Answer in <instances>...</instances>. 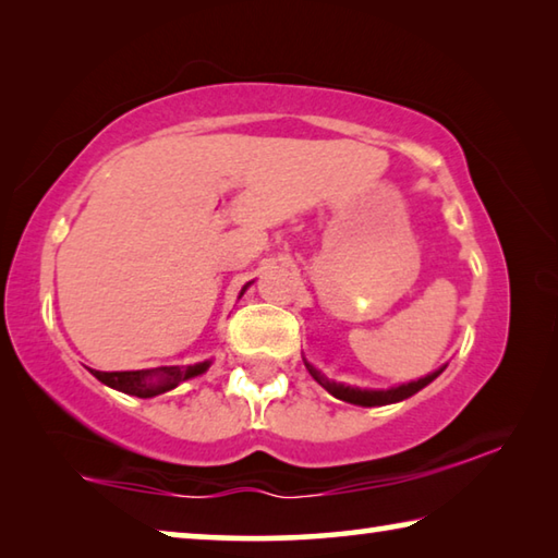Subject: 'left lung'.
I'll use <instances>...</instances> for the list:
<instances>
[{
  "label": "left lung",
  "mask_w": 558,
  "mask_h": 558,
  "mask_svg": "<svg viewBox=\"0 0 558 558\" xmlns=\"http://www.w3.org/2000/svg\"><path fill=\"white\" fill-rule=\"evenodd\" d=\"M305 366H307V372L313 374V379L319 384V386H325V389L335 396V399H339V401H347V403H356V405H386V403H396V401H403V399H409V396H413V393H418L423 386H428L433 379H436V376H440V372L442 369H438V372H433V374H428V376H423V379H418V381H411V384H401V386H396V389H389V391H362V389H352V386H344V384H335V381H329L325 374H319L315 366H310L307 362H305Z\"/></svg>",
  "instance_id": "1"
}]
</instances>
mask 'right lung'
I'll return each mask as SVG.
<instances>
[{
    "mask_svg": "<svg viewBox=\"0 0 558 558\" xmlns=\"http://www.w3.org/2000/svg\"><path fill=\"white\" fill-rule=\"evenodd\" d=\"M209 369V362L194 364V366H159V369L147 372H96L90 369L98 381H102L110 389H118L122 393L140 396V399H149V396L165 393L174 389L192 376H199Z\"/></svg>",
    "mask_w": 558,
    "mask_h": 558,
    "instance_id": "1",
    "label": "right lung"
}]
</instances>
